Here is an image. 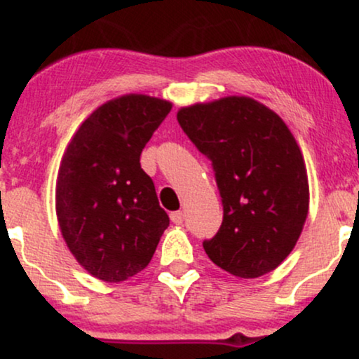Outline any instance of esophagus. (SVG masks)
Listing matches in <instances>:
<instances>
[{
  "label": "esophagus",
  "mask_w": 359,
  "mask_h": 359,
  "mask_svg": "<svg viewBox=\"0 0 359 359\" xmlns=\"http://www.w3.org/2000/svg\"><path fill=\"white\" fill-rule=\"evenodd\" d=\"M170 221L174 222V224H182L184 221V212L182 211H175L170 214Z\"/></svg>",
  "instance_id": "obj_1"
}]
</instances>
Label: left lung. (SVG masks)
I'll return each instance as SVG.
<instances>
[{
	"instance_id": "1",
	"label": "left lung",
	"mask_w": 359,
	"mask_h": 359,
	"mask_svg": "<svg viewBox=\"0 0 359 359\" xmlns=\"http://www.w3.org/2000/svg\"><path fill=\"white\" fill-rule=\"evenodd\" d=\"M177 121L212 162L222 201L219 231L203 243L208 257L240 278L277 269L309 212L307 170L294 135L277 113L246 96L180 108Z\"/></svg>"
}]
</instances>
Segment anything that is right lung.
Instances as JSON below:
<instances>
[{"label":"right lung","mask_w":359,"mask_h":359,"mask_svg":"<svg viewBox=\"0 0 359 359\" xmlns=\"http://www.w3.org/2000/svg\"><path fill=\"white\" fill-rule=\"evenodd\" d=\"M172 102L126 94L89 114L62 156L55 187L60 233L74 258L102 282L142 271L168 226L140 155Z\"/></svg>","instance_id":"right-lung-1"}]
</instances>
